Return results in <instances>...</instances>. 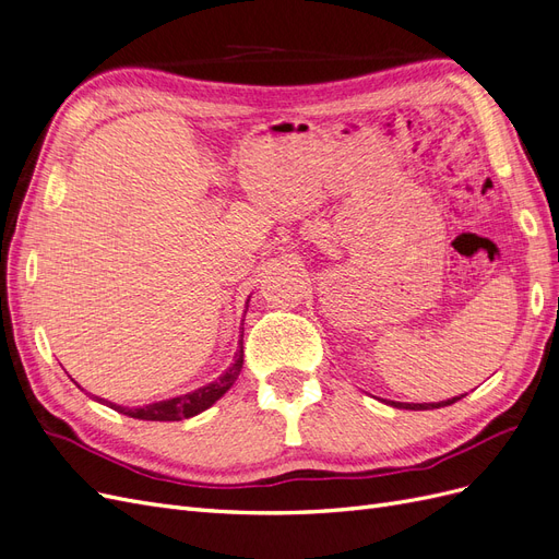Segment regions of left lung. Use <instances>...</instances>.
<instances>
[{
	"mask_svg": "<svg viewBox=\"0 0 559 559\" xmlns=\"http://www.w3.org/2000/svg\"><path fill=\"white\" fill-rule=\"evenodd\" d=\"M460 399L462 396L450 399V401H441V403H396V401H392V405H394V408H405V411H433V408H443V405H450V403L460 401Z\"/></svg>",
	"mask_w": 559,
	"mask_h": 559,
	"instance_id": "8db88e82",
	"label": "left lung"
}]
</instances>
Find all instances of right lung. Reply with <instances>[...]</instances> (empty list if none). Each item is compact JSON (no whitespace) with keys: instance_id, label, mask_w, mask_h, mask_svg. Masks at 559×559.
Returning a JSON list of instances; mask_svg holds the SVG:
<instances>
[{"instance_id":"add662e5","label":"right lung","mask_w":559,"mask_h":559,"mask_svg":"<svg viewBox=\"0 0 559 559\" xmlns=\"http://www.w3.org/2000/svg\"><path fill=\"white\" fill-rule=\"evenodd\" d=\"M242 361H245V349L240 347L238 354H235V364L226 370L222 378H218L212 384H207V386L195 389V392H191V394H183V396H177V399H170V401H160V403H151V405H144V408H123V405H114V403H109V405L114 411L123 413L128 417H134V419H151V421L189 419V417L202 413L205 408H210L214 401H218L228 392L233 382L238 380V376H240ZM97 401H103V399H97ZM103 403H107V401H103Z\"/></svg>"}]
</instances>
